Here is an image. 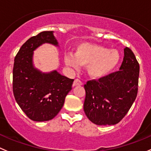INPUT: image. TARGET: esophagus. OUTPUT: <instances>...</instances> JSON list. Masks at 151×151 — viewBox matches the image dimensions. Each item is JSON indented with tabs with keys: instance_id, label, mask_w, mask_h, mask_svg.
<instances>
[{
	"instance_id": "esophagus-1",
	"label": "esophagus",
	"mask_w": 151,
	"mask_h": 151,
	"mask_svg": "<svg viewBox=\"0 0 151 151\" xmlns=\"http://www.w3.org/2000/svg\"><path fill=\"white\" fill-rule=\"evenodd\" d=\"M82 85V82L79 79H75L73 81V86H81Z\"/></svg>"
}]
</instances>
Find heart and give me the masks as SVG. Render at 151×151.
I'll return each instance as SVG.
<instances>
[{"mask_svg": "<svg viewBox=\"0 0 151 151\" xmlns=\"http://www.w3.org/2000/svg\"><path fill=\"white\" fill-rule=\"evenodd\" d=\"M64 60L66 65L73 68H78L79 65L87 66L89 76L99 80L114 70L119 63L120 55L116 50H109L104 46L83 43L76 47L74 55L67 53Z\"/></svg>", "mask_w": 151, "mask_h": 151, "instance_id": "heart-1", "label": "heart"}]
</instances>
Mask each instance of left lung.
Here are the masks:
<instances>
[{
    "label": "left lung",
    "mask_w": 151,
    "mask_h": 151,
    "mask_svg": "<svg viewBox=\"0 0 151 151\" xmlns=\"http://www.w3.org/2000/svg\"><path fill=\"white\" fill-rule=\"evenodd\" d=\"M119 71L84 84V110L97 125H113L127 113L137 96L139 64L128 47L124 49Z\"/></svg>",
    "instance_id": "8db88e82"
}]
</instances>
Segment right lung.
I'll return each mask as SVG.
<instances>
[{"label":"right lung","instance_id":"add662e5","mask_svg":"<svg viewBox=\"0 0 151 151\" xmlns=\"http://www.w3.org/2000/svg\"><path fill=\"white\" fill-rule=\"evenodd\" d=\"M44 44L59 47L54 32H41L27 40L14 61V96L21 110L35 122L49 121L59 113L74 81L57 70L43 73L35 67L34 51Z\"/></svg>","mask_w":151,"mask_h":151}]
</instances>
